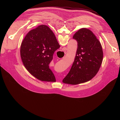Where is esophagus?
<instances>
[{
	"instance_id": "1",
	"label": "esophagus",
	"mask_w": 120,
	"mask_h": 120,
	"mask_svg": "<svg viewBox=\"0 0 120 120\" xmlns=\"http://www.w3.org/2000/svg\"><path fill=\"white\" fill-rule=\"evenodd\" d=\"M66 50H67V48H66V47H64V48H63V49H62V51H64V52L65 54L66 53Z\"/></svg>"
}]
</instances>
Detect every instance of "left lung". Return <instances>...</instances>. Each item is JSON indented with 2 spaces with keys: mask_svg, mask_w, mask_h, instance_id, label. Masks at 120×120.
<instances>
[{
  "mask_svg": "<svg viewBox=\"0 0 120 120\" xmlns=\"http://www.w3.org/2000/svg\"><path fill=\"white\" fill-rule=\"evenodd\" d=\"M73 38L77 42L76 56L63 82L78 84L91 80L97 74L103 59V52L100 41L88 29H80Z\"/></svg>",
  "mask_w": 120,
  "mask_h": 120,
  "instance_id": "8db88e82",
  "label": "left lung"
}]
</instances>
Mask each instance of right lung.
Returning a JSON list of instances; mask_svg holds the SVG:
<instances>
[{
  "label": "right lung",
  "instance_id": "obj_1",
  "mask_svg": "<svg viewBox=\"0 0 120 120\" xmlns=\"http://www.w3.org/2000/svg\"><path fill=\"white\" fill-rule=\"evenodd\" d=\"M60 47L52 31L45 25H40L30 31L22 42L20 56L23 64L38 79L56 82L49 64L54 52Z\"/></svg>",
  "mask_w": 120,
  "mask_h": 120
}]
</instances>
